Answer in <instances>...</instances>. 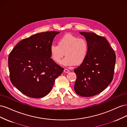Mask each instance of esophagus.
Instances as JSON below:
<instances>
[{"label": "esophagus", "instance_id": "esophagus-1", "mask_svg": "<svg viewBox=\"0 0 127 127\" xmlns=\"http://www.w3.org/2000/svg\"><path fill=\"white\" fill-rule=\"evenodd\" d=\"M64 72H66V73H68V72H69L70 71L69 70L67 69H64Z\"/></svg>", "mask_w": 127, "mask_h": 127}]
</instances>
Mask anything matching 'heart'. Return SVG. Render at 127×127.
<instances>
[{
    "instance_id": "heart-1",
    "label": "heart",
    "mask_w": 127,
    "mask_h": 127,
    "mask_svg": "<svg viewBox=\"0 0 127 127\" xmlns=\"http://www.w3.org/2000/svg\"><path fill=\"white\" fill-rule=\"evenodd\" d=\"M88 44L84 38L79 37L70 33L60 37L58 44H52L49 48L51 57L55 62L60 64L64 55L66 56L61 61L65 66L80 65L87 58L88 53Z\"/></svg>"
}]
</instances>
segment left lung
<instances>
[{"label":"left lung","mask_w":127,"mask_h":127,"mask_svg":"<svg viewBox=\"0 0 127 127\" xmlns=\"http://www.w3.org/2000/svg\"><path fill=\"white\" fill-rule=\"evenodd\" d=\"M79 33L85 37L89 49L85 61L74 69L77 76L74 90L81 96H93L112 82L116 56L105 37L93 32Z\"/></svg>","instance_id":"left-lung-1"}]
</instances>
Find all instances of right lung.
<instances>
[{
  "instance_id": "right-lung-1",
  "label": "right lung",
  "mask_w": 127,
  "mask_h": 127,
  "mask_svg": "<svg viewBox=\"0 0 127 127\" xmlns=\"http://www.w3.org/2000/svg\"><path fill=\"white\" fill-rule=\"evenodd\" d=\"M60 32L34 34L22 40L8 57L10 81L23 94L32 98L47 95L64 68L51 58L49 48Z\"/></svg>"
}]
</instances>
